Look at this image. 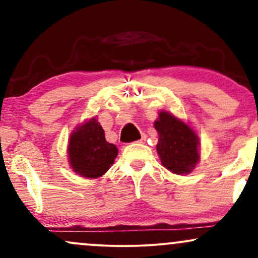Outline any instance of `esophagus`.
<instances>
[{
	"mask_svg": "<svg viewBox=\"0 0 258 258\" xmlns=\"http://www.w3.org/2000/svg\"><path fill=\"white\" fill-rule=\"evenodd\" d=\"M144 141H146V137H144V136H143V137H142V138L139 139V141H137V142H138V143H143Z\"/></svg>",
	"mask_w": 258,
	"mask_h": 258,
	"instance_id": "34e87169",
	"label": "esophagus"
}]
</instances>
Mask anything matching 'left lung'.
Wrapping results in <instances>:
<instances>
[{
	"instance_id": "8db88e82",
	"label": "left lung",
	"mask_w": 258,
	"mask_h": 258,
	"mask_svg": "<svg viewBox=\"0 0 258 258\" xmlns=\"http://www.w3.org/2000/svg\"><path fill=\"white\" fill-rule=\"evenodd\" d=\"M154 127L159 133L156 144L162 166L176 174H188L199 161V137L184 121L167 111H160Z\"/></svg>"
}]
</instances>
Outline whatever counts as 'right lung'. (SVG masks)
<instances>
[{"mask_svg":"<svg viewBox=\"0 0 258 258\" xmlns=\"http://www.w3.org/2000/svg\"><path fill=\"white\" fill-rule=\"evenodd\" d=\"M115 144L108 143L104 130L96 116L76 127L68 146L70 167L86 178H98L114 164L117 156Z\"/></svg>","mask_w":258,"mask_h":258,"instance_id":"add662e5","label":"right lung"}]
</instances>
